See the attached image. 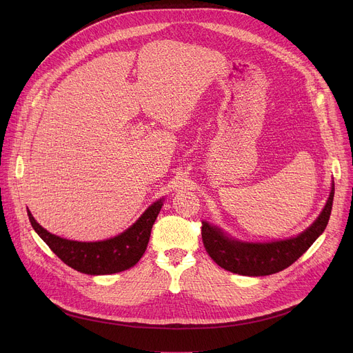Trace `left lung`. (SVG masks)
I'll list each match as a JSON object with an SVG mask.
<instances>
[{
	"mask_svg": "<svg viewBox=\"0 0 353 353\" xmlns=\"http://www.w3.org/2000/svg\"><path fill=\"white\" fill-rule=\"evenodd\" d=\"M334 201V181L327 203L319 218L294 237L253 243L226 234L221 228L203 221V243L211 259L223 270L245 276H265L292 265L325 230Z\"/></svg>",
	"mask_w": 353,
	"mask_h": 353,
	"instance_id": "obj_1",
	"label": "left lung"
}]
</instances>
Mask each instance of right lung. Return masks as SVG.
I'll return each instance as SVG.
<instances>
[{
	"label": "right lung",
	"instance_id": "obj_1",
	"mask_svg": "<svg viewBox=\"0 0 353 353\" xmlns=\"http://www.w3.org/2000/svg\"><path fill=\"white\" fill-rule=\"evenodd\" d=\"M163 198L155 201L123 233L102 241H75L63 239L41 228L28 210L34 232L68 267L88 275H110L134 267L143 256L150 230L162 210Z\"/></svg>",
	"mask_w": 353,
	"mask_h": 353
}]
</instances>
